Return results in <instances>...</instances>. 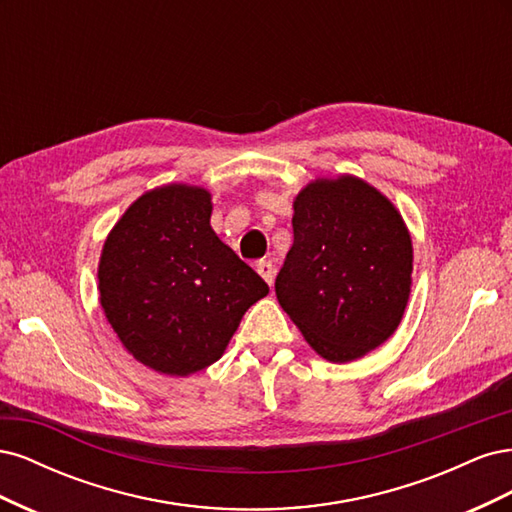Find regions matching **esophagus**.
Instances as JSON below:
<instances>
[{"instance_id":"1","label":"esophagus","mask_w":512,"mask_h":512,"mask_svg":"<svg viewBox=\"0 0 512 512\" xmlns=\"http://www.w3.org/2000/svg\"><path fill=\"white\" fill-rule=\"evenodd\" d=\"M256 271L260 273L262 280H265L269 286L273 284V280H275V269H273V265H271L269 260H258V262H256Z\"/></svg>"}]
</instances>
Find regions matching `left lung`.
<instances>
[{
	"mask_svg": "<svg viewBox=\"0 0 512 512\" xmlns=\"http://www.w3.org/2000/svg\"><path fill=\"white\" fill-rule=\"evenodd\" d=\"M292 232L275 294L307 344L333 363L384 344L412 284V241L397 209L361 179H318L294 200Z\"/></svg>",
	"mask_w": 512,
	"mask_h": 512,
	"instance_id": "left-lung-1",
	"label": "left lung"
}]
</instances>
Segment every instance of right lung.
<instances>
[{
	"label": "right lung",
	"mask_w": 512,
	"mask_h": 512,
	"mask_svg": "<svg viewBox=\"0 0 512 512\" xmlns=\"http://www.w3.org/2000/svg\"><path fill=\"white\" fill-rule=\"evenodd\" d=\"M211 196L190 185L143 194L108 235L100 303L134 359L168 376L215 363L265 280L222 243Z\"/></svg>",
	"instance_id": "right-lung-1"
}]
</instances>
